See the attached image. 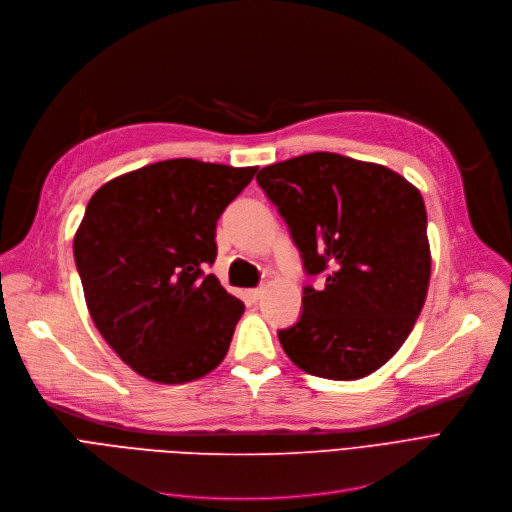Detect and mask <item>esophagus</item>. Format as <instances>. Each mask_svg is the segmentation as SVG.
<instances>
[{
    "label": "esophagus",
    "mask_w": 512,
    "mask_h": 512,
    "mask_svg": "<svg viewBox=\"0 0 512 512\" xmlns=\"http://www.w3.org/2000/svg\"><path fill=\"white\" fill-rule=\"evenodd\" d=\"M260 296H262V289H260V287L246 289V298H248L250 302H258V300H260Z\"/></svg>",
    "instance_id": "esophagus-1"
}]
</instances>
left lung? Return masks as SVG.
I'll return each mask as SVG.
<instances>
[{"mask_svg":"<svg viewBox=\"0 0 512 512\" xmlns=\"http://www.w3.org/2000/svg\"><path fill=\"white\" fill-rule=\"evenodd\" d=\"M258 185L277 206L308 275L300 321L279 331L302 371L354 381L406 342L427 298L431 252L421 191L387 166L331 152L264 166Z\"/></svg>","mask_w":512,"mask_h":512,"instance_id":"1","label":"left lung"}]
</instances>
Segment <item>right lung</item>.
<instances>
[{
  "instance_id": "obj_1",
  "label": "right lung",
  "mask_w": 512,
  "mask_h": 512,
  "mask_svg": "<svg viewBox=\"0 0 512 512\" xmlns=\"http://www.w3.org/2000/svg\"><path fill=\"white\" fill-rule=\"evenodd\" d=\"M256 170L175 158L120 175L89 200L75 235L85 302L141 377L187 383L227 356L246 306L204 271L216 221Z\"/></svg>"
}]
</instances>
